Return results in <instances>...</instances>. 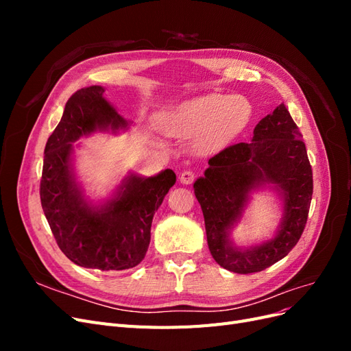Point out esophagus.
<instances>
[{
	"label": "esophagus",
	"mask_w": 351,
	"mask_h": 351,
	"mask_svg": "<svg viewBox=\"0 0 351 351\" xmlns=\"http://www.w3.org/2000/svg\"><path fill=\"white\" fill-rule=\"evenodd\" d=\"M195 178H196V176L193 171H183L182 176H180V182H182L183 184H190L195 182Z\"/></svg>",
	"instance_id": "esophagus-1"
}]
</instances>
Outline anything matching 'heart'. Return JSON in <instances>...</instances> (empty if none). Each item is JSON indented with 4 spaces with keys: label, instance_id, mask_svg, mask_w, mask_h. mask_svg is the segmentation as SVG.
Wrapping results in <instances>:
<instances>
[{
    "label": "heart",
    "instance_id": "heart-1",
    "mask_svg": "<svg viewBox=\"0 0 351 351\" xmlns=\"http://www.w3.org/2000/svg\"><path fill=\"white\" fill-rule=\"evenodd\" d=\"M252 105L243 97L208 93L167 110L159 117L161 129L180 137H197L202 151H215L227 145L247 125Z\"/></svg>",
    "mask_w": 351,
    "mask_h": 351
}]
</instances>
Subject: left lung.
Segmentation results:
<instances>
[{
    "label": "left lung",
    "instance_id": "1",
    "mask_svg": "<svg viewBox=\"0 0 351 351\" xmlns=\"http://www.w3.org/2000/svg\"><path fill=\"white\" fill-rule=\"evenodd\" d=\"M195 195L205 218L212 258L236 274L261 272L290 253L302 237L313 193L312 167L299 127L281 104L256 124L250 142L231 145L208 161ZM268 185L283 202L276 236L250 248L230 240L250 193Z\"/></svg>",
    "mask_w": 351,
    "mask_h": 351
}]
</instances>
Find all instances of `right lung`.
<instances>
[{
    "label": "right lung",
    "mask_w": 351,
    "mask_h": 351,
    "mask_svg": "<svg viewBox=\"0 0 351 351\" xmlns=\"http://www.w3.org/2000/svg\"><path fill=\"white\" fill-rule=\"evenodd\" d=\"M102 86L73 93L45 146L40 204L61 252L79 267L123 271L139 265L149 247L155 210L176 184L173 169L129 174L111 197L93 204L73 165V143L95 132L127 130L130 121L104 98Z\"/></svg>",
    "instance_id": "1"
}]
</instances>
